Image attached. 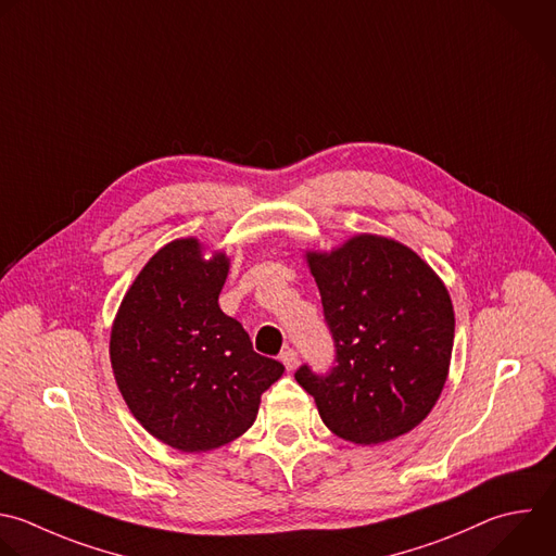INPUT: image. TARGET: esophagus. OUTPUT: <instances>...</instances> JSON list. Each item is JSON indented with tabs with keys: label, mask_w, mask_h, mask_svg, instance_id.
<instances>
[{
	"label": "esophagus",
	"mask_w": 556,
	"mask_h": 556,
	"mask_svg": "<svg viewBox=\"0 0 556 556\" xmlns=\"http://www.w3.org/2000/svg\"><path fill=\"white\" fill-rule=\"evenodd\" d=\"M279 359L283 362V366L288 368V371H292V368L296 366V351H294V349H290V346H286V349L281 351Z\"/></svg>",
	"instance_id": "esophagus-1"
}]
</instances>
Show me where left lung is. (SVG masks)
I'll return each mask as SVG.
<instances>
[{
    "instance_id": "left-lung-1",
    "label": "left lung",
    "mask_w": 556,
    "mask_h": 556,
    "mask_svg": "<svg viewBox=\"0 0 556 556\" xmlns=\"http://www.w3.org/2000/svg\"><path fill=\"white\" fill-rule=\"evenodd\" d=\"M316 279L336 366L307 364L294 380L323 424L344 441L376 445L417 428L450 371L454 307L437 273L408 247L355 236L331 253H305Z\"/></svg>"
}]
</instances>
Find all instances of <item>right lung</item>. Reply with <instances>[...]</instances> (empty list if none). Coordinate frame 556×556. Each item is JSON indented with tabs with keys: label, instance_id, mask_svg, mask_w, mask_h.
Segmentation results:
<instances>
[{
	"label": "right lung",
	"instance_id": "add662e5",
	"mask_svg": "<svg viewBox=\"0 0 556 556\" xmlns=\"http://www.w3.org/2000/svg\"><path fill=\"white\" fill-rule=\"evenodd\" d=\"M229 257H203L197 238L165 244L122 299L111 366L132 417L180 452H207L244 434L283 364L253 351L218 296Z\"/></svg>",
	"mask_w": 556,
	"mask_h": 556
}]
</instances>
